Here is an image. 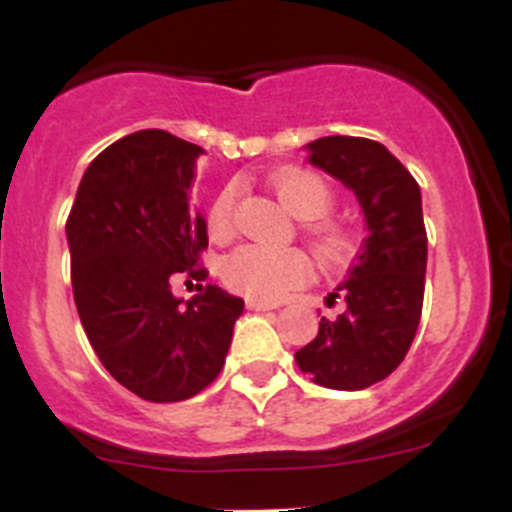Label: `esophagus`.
Segmentation results:
<instances>
[{
    "mask_svg": "<svg viewBox=\"0 0 512 512\" xmlns=\"http://www.w3.org/2000/svg\"><path fill=\"white\" fill-rule=\"evenodd\" d=\"M245 307L252 312H270V309H277V304L262 302V299H245Z\"/></svg>",
    "mask_w": 512,
    "mask_h": 512,
    "instance_id": "34e87169",
    "label": "esophagus"
}]
</instances>
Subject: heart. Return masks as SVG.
Wrapping results in <instances>:
<instances>
[{"mask_svg": "<svg viewBox=\"0 0 512 512\" xmlns=\"http://www.w3.org/2000/svg\"><path fill=\"white\" fill-rule=\"evenodd\" d=\"M275 193L282 205L304 223V235L322 265H342L354 252V237L342 223L327 220L334 208V190L322 175L309 170H285L275 178ZM237 188H225L213 200L208 213V232L213 240H230L237 230ZM223 282L232 292L250 299L277 302L309 280V262L299 250H272L242 245L232 250L220 267Z\"/></svg>", "mask_w": 512, "mask_h": 512, "instance_id": "b5f03b06", "label": "heart"}]
</instances>
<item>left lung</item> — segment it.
<instances>
[{"label":"left lung","mask_w":512,"mask_h":512,"mask_svg":"<svg viewBox=\"0 0 512 512\" xmlns=\"http://www.w3.org/2000/svg\"><path fill=\"white\" fill-rule=\"evenodd\" d=\"M309 163L354 190L369 235L347 280L327 297V304L342 297L347 309L322 317L317 337L294 359L314 384L359 391L386 379L416 337L428 255L421 190L401 160L369 138H317Z\"/></svg>","instance_id":"1"}]
</instances>
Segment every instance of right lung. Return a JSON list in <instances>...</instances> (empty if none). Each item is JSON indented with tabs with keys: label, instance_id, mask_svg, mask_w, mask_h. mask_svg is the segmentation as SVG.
Wrapping results in <instances>:
<instances>
[{
	"label": "right lung",
	"instance_id": "1",
	"mask_svg": "<svg viewBox=\"0 0 512 512\" xmlns=\"http://www.w3.org/2000/svg\"><path fill=\"white\" fill-rule=\"evenodd\" d=\"M200 148L160 128L98 153L66 220L81 324L108 374L153 404L208 389L225 366L240 297L208 280V227L188 205ZM178 271L200 295L172 297Z\"/></svg>",
	"mask_w": 512,
	"mask_h": 512
}]
</instances>
